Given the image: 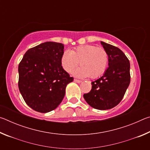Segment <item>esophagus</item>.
Here are the masks:
<instances>
[{
	"label": "esophagus",
	"instance_id": "1",
	"mask_svg": "<svg viewBox=\"0 0 150 150\" xmlns=\"http://www.w3.org/2000/svg\"><path fill=\"white\" fill-rule=\"evenodd\" d=\"M74 81H75V82H76V83H80L82 82V81L79 80V79H74Z\"/></svg>",
	"mask_w": 150,
	"mask_h": 150
}]
</instances>
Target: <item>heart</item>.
<instances>
[{"mask_svg": "<svg viewBox=\"0 0 150 150\" xmlns=\"http://www.w3.org/2000/svg\"><path fill=\"white\" fill-rule=\"evenodd\" d=\"M109 55L105 48L93 45H79L69 52L65 50L61 57V64L66 72H73L75 77L83 78L89 77L95 79L102 75L107 69Z\"/></svg>", "mask_w": 150, "mask_h": 150, "instance_id": "obj_1", "label": "heart"}]
</instances>
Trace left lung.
<instances>
[{
  "label": "left lung",
  "mask_w": 150,
  "mask_h": 150,
  "mask_svg": "<svg viewBox=\"0 0 150 150\" xmlns=\"http://www.w3.org/2000/svg\"><path fill=\"white\" fill-rule=\"evenodd\" d=\"M109 55L108 67L102 77L91 83L89 93L83 95L93 108L108 110L120 103L130 83V62L118 47L101 42Z\"/></svg>",
  "instance_id": "obj_1"
}]
</instances>
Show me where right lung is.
<instances>
[{
  "label": "right lung",
  "mask_w": 150,
  "mask_h": 150,
  "mask_svg": "<svg viewBox=\"0 0 150 150\" xmlns=\"http://www.w3.org/2000/svg\"><path fill=\"white\" fill-rule=\"evenodd\" d=\"M63 49L61 43H42L28 50L20 62L19 91L33 110L45 113L56 108L73 81L61 64Z\"/></svg>",
  "instance_id": "right-lung-1"
}]
</instances>
